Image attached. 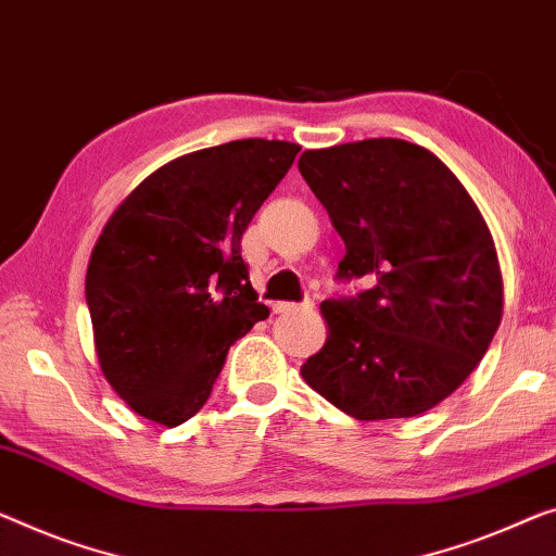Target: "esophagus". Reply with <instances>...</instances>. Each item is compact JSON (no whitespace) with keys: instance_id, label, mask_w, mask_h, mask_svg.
Instances as JSON below:
<instances>
[{"instance_id":"34e87169","label":"esophagus","mask_w":556,"mask_h":556,"mask_svg":"<svg viewBox=\"0 0 556 556\" xmlns=\"http://www.w3.org/2000/svg\"><path fill=\"white\" fill-rule=\"evenodd\" d=\"M314 309V302H277L275 304V312L277 314H292V312H312Z\"/></svg>"}]
</instances>
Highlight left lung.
<instances>
[{
    "label": "left lung",
    "instance_id": "obj_1",
    "mask_svg": "<svg viewBox=\"0 0 556 556\" xmlns=\"http://www.w3.org/2000/svg\"><path fill=\"white\" fill-rule=\"evenodd\" d=\"M300 172L344 239L337 277L371 281L354 300L321 302L327 342L302 364L304 382L362 421L437 407L502 321L482 212L437 154L404 139L306 149Z\"/></svg>",
    "mask_w": 556,
    "mask_h": 556
}]
</instances>
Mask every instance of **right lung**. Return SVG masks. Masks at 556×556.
Instances as JSON below:
<instances>
[{"label":"right lung","instance_id":"obj_1","mask_svg":"<svg viewBox=\"0 0 556 556\" xmlns=\"http://www.w3.org/2000/svg\"><path fill=\"white\" fill-rule=\"evenodd\" d=\"M300 144L237 139L177 156L114 210L87 267L99 369L131 412L177 427L204 407L256 302L242 235Z\"/></svg>","mask_w":556,"mask_h":556}]
</instances>
